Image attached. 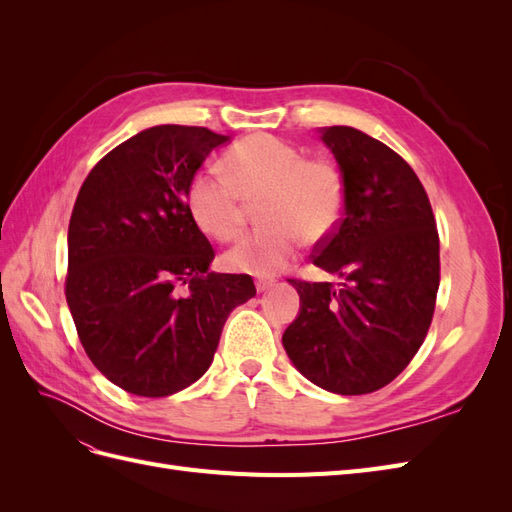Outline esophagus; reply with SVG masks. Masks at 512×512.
<instances>
[{
    "label": "esophagus",
    "instance_id": "obj_1",
    "mask_svg": "<svg viewBox=\"0 0 512 512\" xmlns=\"http://www.w3.org/2000/svg\"><path fill=\"white\" fill-rule=\"evenodd\" d=\"M273 286V280H256V290L258 292H265Z\"/></svg>",
    "mask_w": 512,
    "mask_h": 512
}]
</instances>
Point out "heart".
<instances>
[{"instance_id": "b5f03b06", "label": "heart", "mask_w": 512, "mask_h": 512, "mask_svg": "<svg viewBox=\"0 0 512 512\" xmlns=\"http://www.w3.org/2000/svg\"><path fill=\"white\" fill-rule=\"evenodd\" d=\"M258 207L262 228L226 252L230 271L273 275L297 254L301 241L327 239L342 220L344 179L327 160L271 134L247 136L226 156V173L205 168L188 188L196 226L215 241H232L243 230L247 205Z\"/></svg>"}]
</instances>
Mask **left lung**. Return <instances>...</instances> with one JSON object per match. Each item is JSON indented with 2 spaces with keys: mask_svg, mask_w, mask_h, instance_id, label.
Masks as SVG:
<instances>
[{
  "mask_svg": "<svg viewBox=\"0 0 512 512\" xmlns=\"http://www.w3.org/2000/svg\"><path fill=\"white\" fill-rule=\"evenodd\" d=\"M320 134L344 179V215L312 262L344 282L288 280L301 312L282 344L320 389L365 395L393 382L425 342L440 239L423 183L399 153L348 126Z\"/></svg>",
  "mask_w": 512,
  "mask_h": 512,
  "instance_id": "8db88e82",
  "label": "left lung"
}]
</instances>
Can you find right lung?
Returning <instances> with one entry per match:
<instances>
[{
    "label": "right lung",
    "mask_w": 512,
    "mask_h": 512,
    "mask_svg": "<svg viewBox=\"0 0 512 512\" xmlns=\"http://www.w3.org/2000/svg\"><path fill=\"white\" fill-rule=\"evenodd\" d=\"M228 141L196 126L138 132L91 168L68 226L66 301L102 374L141 397L196 382L224 322L252 299L250 275L209 271L215 252L188 209V188Z\"/></svg>",
    "instance_id": "add662e5"
}]
</instances>
